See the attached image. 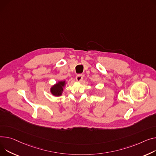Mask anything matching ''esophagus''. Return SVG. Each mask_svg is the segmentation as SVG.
Instances as JSON below:
<instances>
[{"label":"esophagus","instance_id":"obj_1","mask_svg":"<svg viewBox=\"0 0 156 156\" xmlns=\"http://www.w3.org/2000/svg\"><path fill=\"white\" fill-rule=\"evenodd\" d=\"M83 76L81 74H78L76 76V80L78 81H81L83 80Z\"/></svg>","mask_w":156,"mask_h":156}]
</instances>
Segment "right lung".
<instances>
[{
	"label": "right lung",
	"instance_id": "add662e5",
	"mask_svg": "<svg viewBox=\"0 0 156 156\" xmlns=\"http://www.w3.org/2000/svg\"><path fill=\"white\" fill-rule=\"evenodd\" d=\"M65 85V81H60L56 85L53 86L51 89L52 94L55 96H59L61 95L62 91H63V87Z\"/></svg>",
	"mask_w": 156,
	"mask_h": 156
}]
</instances>
